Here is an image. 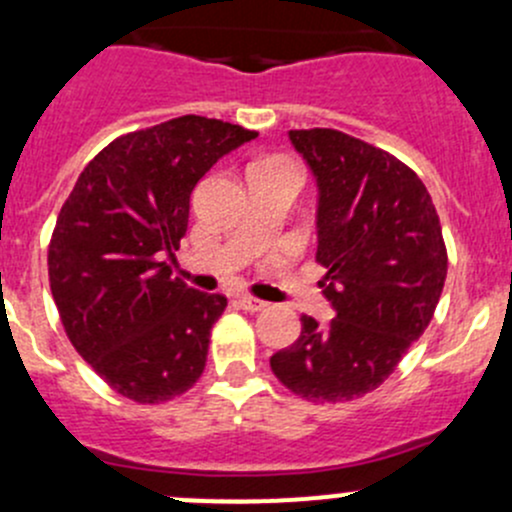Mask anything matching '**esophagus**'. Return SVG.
<instances>
[{
  "label": "esophagus",
  "instance_id": "obj_1",
  "mask_svg": "<svg viewBox=\"0 0 512 512\" xmlns=\"http://www.w3.org/2000/svg\"><path fill=\"white\" fill-rule=\"evenodd\" d=\"M240 307L245 309V312H262V309H267L270 304L265 302V299H257V297H240Z\"/></svg>",
  "mask_w": 512,
  "mask_h": 512
}]
</instances>
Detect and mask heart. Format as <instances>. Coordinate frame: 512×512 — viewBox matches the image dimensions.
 <instances>
[{
    "label": "heart",
    "mask_w": 512,
    "mask_h": 512,
    "mask_svg": "<svg viewBox=\"0 0 512 512\" xmlns=\"http://www.w3.org/2000/svg\"><path fill=\"white\" fill-rule=\"evenodd\" d=\"M252 168H292L294 170V165L285 158H262V160H257Z\"/></svg>",
    "instance_id": "1"
}]
</instances>
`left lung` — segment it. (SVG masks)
I'll list each match as a JSON object with an SVG mask.
<instances>
[{
	"label": "left lung",
	"instance_id": "8db88e82",
	"mask_svg": "<svg viewBox=\"0 0 512 512\" xmlns=\"http://www.w3.org/2000/svg\"><path fill=\"white\" fill-rule=\"evenodd\" d=\"M319 185V285L337 317H302L292 347L272 354L277 379L312 404L379 389L426 332L448 272L436 205L391 153L334 128L289 131Z\"/></svg>",
	"mask_w": 512,
	"mask_h": 512
}]
</instances>
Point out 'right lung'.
I'll return each instance as SVG.
<instances>
[{"instance_id": "obj_1", "label": "right lung", "mask_w": 512, "mask_h": 512, "mask_svg": "<svg viewBox=\"0 0 512 512\" xmlns=\"http://www.w3.org/2000/svg\"><path fill=\"white\" fill-rule=\"evenodd\" d=\"M257 131L180 116L126 133L84 168L49 242L61 324L91 369L126 399L165 404L193 389L208 361L223 294L170 277L188 230L190 193Z\"/></svg>"}]
</instances>
